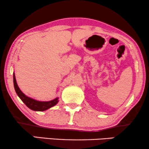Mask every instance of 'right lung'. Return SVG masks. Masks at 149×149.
<instances>
[{"instance_id":"obj_1","label":"right lung","mask_w":149,"mask_h":149,"mask_svg":"<svg viewBox=\"0 0 149 149\" xmlns=\"http://www.w3.org/2000/svg\"><path fill=\"white\" fill-rule=\"evenodd\" d=\"M13 84L14 88L17 93L18 96L22 100V102L27 106V107L32 111H43L45 110H47L49 108L54 107L58 102V98H56L53 100L52 101L49 102H39L35 100L30 98V97L26 96L25 94L22 93V91L20 90L19 87L17 86V82L15 80V74L13 73Z\"/></svg>"}]
</instances>
